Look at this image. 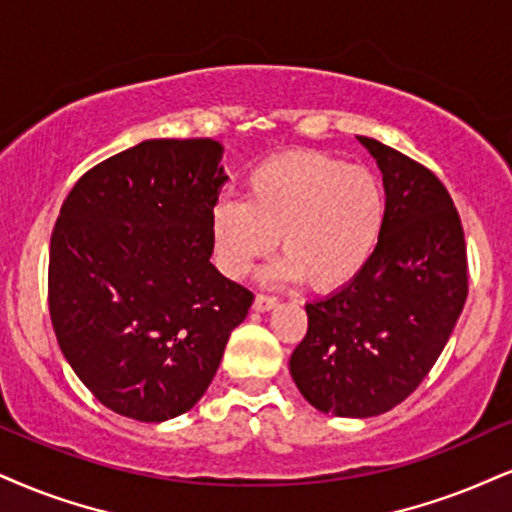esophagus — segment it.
Masks as SVG:
<instances>
[{"label":"esophagus","instance_id":"1","mask_svg":"<svg viewBox=\"0 0 512 512\" xmlns=\"http://www.w3.org/2000/svg\"><path fill=\"white\" fill-rule=\"evenodd\" d=\"M277 296H273V294H256V299H254V308L256 311H261V313H266V311H270V308H275L277 306Z\"/></svg>","mask_w":512,"mask_h":512}]
</instances>
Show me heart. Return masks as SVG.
Listing matches in <instances>:
<instances>
[{"label":"heart","instance_id":"heart-1","mask_svg":"<svg viewBox=\"0 0 512 512\" xmlns=\"http://www.w3.org/2000/svg\"><path fill=\"white\" fill-rule=\"evenodd\" d=\"M387 211V192L372 170L296 151L251 170L244 201L213 208L211 235L227 275L249 273L282 235L280 277H308L318 289H339L375 256Z\"/></svg>","mask_w":512,"mask_h":512}]
</instances>
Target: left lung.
Masks as SVG:
<instances>
[{"label": "left lung", "mask_w": 512, "mask_h": 512, "mask_svg": "<svg viewBox=\"0 0 512 512\" xmlns=\"http://www.w3.org/2000/svg\"><path fill=\"white\" fill-rule=\"evenodd\" d=\"M358 140L382 170V242L356 280L306 304V337L289 358L304 399L339 418H372L406 401L468 299V251L451 194L410 156Z\"/></svg>", "instance_id": "obj_1"}]
</instances>
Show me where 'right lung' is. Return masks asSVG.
<instances>
[{"label":"right lung","instance_id":"right-lung-1","mask_svg":"<svg viewBox=\"0 0 512 512\" xmlns=\"http://www.w3.org/2000/svg\"><path fill=\"white\" fill-rule=\"evenodd\" d=\"M223 154L208 137L140 142L87 170L61 206L49 244L56 339L125 418L187 413L254 301L208 261Z\"/></svg>","mask_w":512,"mask_h":512}]
</instances>
